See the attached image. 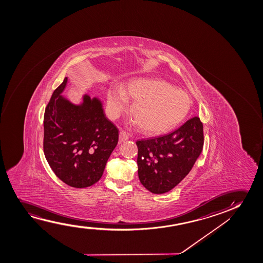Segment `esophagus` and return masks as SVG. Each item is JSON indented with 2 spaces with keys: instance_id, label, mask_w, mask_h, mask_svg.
Masks as SVG:
<instances>
[{
  "instance_id": "1",
  "label": "esophagus",
  "mask_w": 263,
  "mask_h": 263,
  "mask_svg": "<svg viewBox=\"0 0 263 263\" xmlns=\"http://www.w3.org/2000/svg\"><path fill=\"white\" fill-rule=\"evenodd\" d=\"M127 139H128L127 134H126V132H124V131H120V132H119V142L122 143V142H125V141L127 140Z\"/></svg>"
}]
</instances>
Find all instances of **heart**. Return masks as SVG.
I'll return each instance as SVG.
<instances>
[{
  "instance_id": "1",
  "label": "heart",
  "mask_w": 263,
  "mask_h": 263,
  "mask_svg": "<svg viewBox=\"0 0 263 263\" xmlns=\"http://www.w3.org/2000/svg\"><path fill=\"white\" fill-rule=\"evenodd\" d=\"M128 98L135 101L133 115L144 132L164 133L176 126L191 108L187 92L172 84L153 79H138L126 87L113 83L107 91V108L116 119L128 106Z\"/></svg>"
}]
</instances>
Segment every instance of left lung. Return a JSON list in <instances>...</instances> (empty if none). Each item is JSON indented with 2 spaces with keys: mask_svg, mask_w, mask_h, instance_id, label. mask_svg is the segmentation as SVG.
Wrapping results in <instances>:
<instances>
[{
  "mask_svg": "<svg viewBox=\"0 0 263 263\" xmlns=\"http://www.w3.org/2000/svg\"><path fill=\"white\" fill-rule=\"evenodd\" d=\"M204 144L203 124L198 117L172 133L137 142L138 177L154 194L173 190L191 172Z\"/></svg>",
  "mask_w": 263,
  "mask_h": 263,
  "instance_id": "8db88e82",
  "label": "left lung"
}]
</instances>
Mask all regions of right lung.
Instances as JSON below:
<instances>
[{
	"label": "right lung",
	"mask_w": 263,
	"mask_h": 263,
	"mask_svg": "<svg viewBox=\"0 0 263 263\" xmlns=\"http://www.w3.org/2000/svg\"><path fill=\"white\" fill-rule=\"evenodd\" d=\"M68 78L51 97L44 115V154L54 174L73 187H90L101 179L119 142V130L104 114L97 97L84 94L74 104L64 92Z\"/></svg>",
	"instance_id": "right-lung-1"
}]
</instances>
